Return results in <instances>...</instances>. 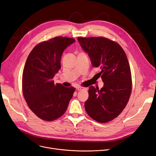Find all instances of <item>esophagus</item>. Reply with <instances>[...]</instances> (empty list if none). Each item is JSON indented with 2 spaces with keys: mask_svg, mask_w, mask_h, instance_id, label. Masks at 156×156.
I'll return each mask as SVG.
<instances>
[{
  "mask_svg": "<svg viewBox=\"0 0 156 156\" xmlns=\"http://www.w3.org/2000/svg\"><path fill=\"white\" fill-rule=\"evenodd\" d=\"M87 88H84V87H79L77 88V90H87Z\"/></svg>",
  "mask_w": 156,
  "mask_h": 156,
  "instance_id": "1",
  "label": "esophagus"
}]
</instances>
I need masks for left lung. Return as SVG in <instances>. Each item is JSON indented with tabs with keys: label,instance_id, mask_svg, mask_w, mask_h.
Returning a JSON list of instances; mask_svg holds the SVG:
<instances>
[{
	"label": "left lung",
	"instance_id": "obj_1",
	"mask_svg": "<svg viewBox=\"0 0 156 156\" xmlns=\"http://www.w3.org/2000/svg\"><path fill=\"white\" fill-rule=\"evenodd\" d=\"M92 66L100 69L97 75L104 85L89 87L84 107L90 117L100 123L115 119L126 107L132 89L131 73L127 56L116 41L104 37H78Z\"/></svg>",
	"mask_w": 156,
	"mask_h": 156
}]
</instances>
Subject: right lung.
<instances>
[{
  "instance_id": "add662e5",
  "label": "right lung",
  "mask_w": 156,
  "mask_h": 156,
  "mask_svg": "<svg viewBox=\"0 0 156 156\" xmlns=\"http://www.w3.org/2000/svg\"><path fill=\"white\" fill-rule=\"evenodd\" d=\"M75 41L62 36L42 41L27 59L22 77L23 96L30 109L41 120H55L67 110L75 88L55 84L53 79L61 68L63 51Z\"/></svg>"
}]
</instances>
